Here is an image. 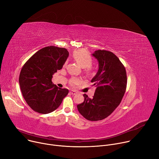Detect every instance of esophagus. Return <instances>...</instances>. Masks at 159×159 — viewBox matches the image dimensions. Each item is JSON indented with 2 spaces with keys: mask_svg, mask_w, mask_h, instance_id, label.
<instances>
[{
  "mask_svg": "<svg viewBox=\"0 0 159 159\" xmlns=\"http://www.w3.org/2000/svg\"><path fill=\"white\" fill-rule=\"evenodd\" d=\"M70 93L72 95H75V94H77V92L75 91H70Z\"/></svg>",
  "mask_w": 159,
  "mask_h": 159,
  "instance_id": "1",
  "label": "esophagus"
}]
</instances>
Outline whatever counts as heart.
I'll return each mask as SVG.
<instances>
[{
    "label": "heart",
    "instance_id": "b5f03b06",
    "mask_svg": "<svg viewBox=\"0 0 159 159\" xmlns=\"http://www.w3.org/2000/svg\"><path fill=\"white\" fill-rule=\"evenodd\" d=\"M73 57L77 63L82 68H85L87 73H90L91 71V65L93 63V58L90 54L84 49H78L75 51L73 53ZM66 65V62L65 63L64 66ZM81 79L77 77L71 78L70 80L71 85H78L81 82Z\"/></svg>",
    "mask_w": 159,
    "mask_h": 159
}]
</instances>
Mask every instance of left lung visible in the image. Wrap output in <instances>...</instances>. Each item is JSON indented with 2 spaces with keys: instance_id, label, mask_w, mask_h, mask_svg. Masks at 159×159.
<instances>
[{
  "instance_id": "1",
  "label": "left lung",
  "mask_w": 159,
  "mask_h": 159,
  "mask_svg": "<svg viewBox=\"0 0 159 159\" xmlns=\"http://www.w3.org/2000/svg\"><path fill=\"white\" fill-rule=\"evenodd\" d=\"M99 62V70L91 82L96 87L93 98L84 94V102L77 105L82 116L88 120H103L120 105L127 87V74L118 57L107 50L93 54Z\"/></svg>"
}]
</instances>
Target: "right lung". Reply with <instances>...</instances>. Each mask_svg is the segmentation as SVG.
<instances>
[{
	"label": "right lung",
	"instance_id": "right-lung-1",
	"mask_svg": "<svg viewBox=\"0 0 159 159\" xmlns=\"http://www.w3.org/2000/svg\"><path fill=\"white\" fill-rule=\"evenodd\" d=\"M63 48L48 46L36 52L23 66L19 83L26 102L35 111L47 114L60 107L68 94L67 89L54 85L51 79L62 68L68 56Z\"/></svg>",
	"mask_w": 159,
	"mask_h": 159
}]
</instances>
